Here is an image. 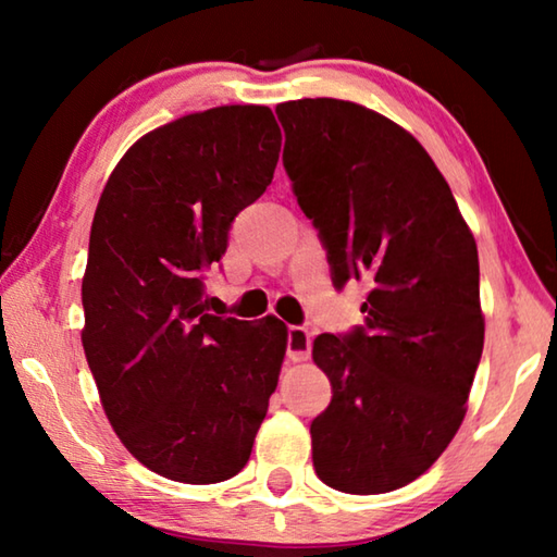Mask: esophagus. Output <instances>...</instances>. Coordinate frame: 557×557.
Segmentation results:
<instances>
[{
  "label": "esophagus",
  "mask_w": 557,
  "mask_h": 557,
  "mask_svg": "<svg viewBox=\"0 0 557 557\" xmlns=\"http://www.w3.org/2000/svg\"><path fill=\"white\" fill-rule=\"evenodd\" d=\"M309 351H312V336L305 326H289L287 332V356L289 361L301 363L309 358Z\"/></svg>",
  "instance_id": "34e87169"
}]
</instances>
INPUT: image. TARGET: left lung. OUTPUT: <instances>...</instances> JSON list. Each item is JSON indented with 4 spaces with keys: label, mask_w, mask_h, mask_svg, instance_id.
<instances>
[{
    "label": "left lung",
    "mask_w": 557,
    "mask_h": 557,
    "mask_svg": "<svg viewBox=\"0 0 557 557\" xmlns=\"http://www.w3.org/2000/svg\"><path fill=\"white\" fill-rule=\"evenodd\" d=\"M275 112L334 285L371 287L363 326L314 338L334 393L309 428L317 476L346 494L395 492L435 465L467 414L484 348L474 235L425 147L381 112L336 98Z\"/></svg>",
    "instance_id": "8db88e82"
}]
</instances>
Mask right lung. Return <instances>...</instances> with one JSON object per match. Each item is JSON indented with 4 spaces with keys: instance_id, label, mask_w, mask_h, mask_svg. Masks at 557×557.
<instances>
[{
    "instance_id": "1",
    "label": "right lung",
    "mask_w": 557,
    "mask_h": 557,
    "mask_svg": "<svg viewBox=\"0 0 557 557\" xmlns=\"http://www.w3.org/2000/svg\"><path fill=\"white\" fill-rule=\"evenodd\" d=\"M265 106L147 132L102 188L83 275V348L122 445L154 474L215 484L248 465L287 351L277 317L206 314L201 275L275 174Z\"/></svg>"
}]
</instances>
